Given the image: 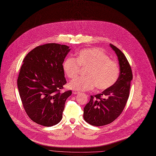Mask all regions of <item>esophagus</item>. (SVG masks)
Returning <instances> with one entry per match:
<instances>
[{"label":"esophagus","mask_w":156,"mask_h":156,"mask_svg":"<svg viewBox=\"0 0 156 156\" xmlns=\"http://www.w3.org/2000/svg\"><path fill=\"white\" fill-rule=\"evenodd\" d=\"M80 92L79 91H77V90H73V92H72V93L73 94H78Z\"/></svg>","instance_id":"1"}]
</instances>
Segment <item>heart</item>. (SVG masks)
Masks as SVG:
<instances>
[{
	"mask_svg": "<svg viewBox=\"0 0 156 156\" xmlns=\"http://www.w3.org/2000/svg\"><path fill=\"white\" fill-rule=\"evenodd\" d=\"M86 67V76L72 81L69 83L71 88L89 90L96 86L99 90H105L113 86L119 76L118 64L97 48L83 49L77 53L76 58L67 57L62 63L63 70L70 79H74L79 75L80 67Z\"/></svg>",
	"mask_w": 156,
	"mask_h": 156,
	"instance_id": "1",
	"label": "heart"
}]
</instances>
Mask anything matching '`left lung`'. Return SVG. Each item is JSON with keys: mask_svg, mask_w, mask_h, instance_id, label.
<instances>
[{"mask_svg": "<svg viewBox=\"0 0 156 156\" xmlns=\"http://www.w3.org/2000/svg\"><path fill=\"white\" fill-rule=\"evenodd\" d=\"M110 46L115 51L120 66L118 81L101 94L90 95L84 108L83 118L86 122L94 126L109 124L122 113L127 103L133 75L131 67L122 52L115 45Z\"/></svg>", "mask_w": 156, "mask_h": 156, "instance_id": "8db88e82", "label": "left lung"}]
</instances>
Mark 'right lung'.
<instances>
[{
	"mask_svg": "<svg viewBox=\"0 0 156 156\" xmlns=\"http://www.w3.org/2000/svg\"><path fill=\"white\" fill-rule=\"evenodd\" d=\"M69 47L57 43L38 46L26 56L18 78L24 109L32 121L51 127L58 124L72 90L61 92L67 83L62 69Z\"/></svg>",
	"mask_w": 156,
	"mask_h": 156,
	"instance_id": "obj_1",
	"label": "right lung"
}]
</instances>
